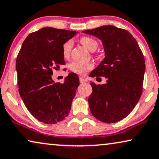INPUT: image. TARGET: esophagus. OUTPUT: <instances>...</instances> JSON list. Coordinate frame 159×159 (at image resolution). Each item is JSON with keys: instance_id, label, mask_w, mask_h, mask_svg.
Here are the masks:
<instances>
[{"instance_id": "obj_1", "label": "esophagus", "mask_w": 159, "mask_h": 159, "mask_svg": "<svg viewBox=\"0 0 159 159\" xmlns=\"http://www.w3.org/2000/svg\"><path fill=\"white\" fill-rule=\"evenodd\" d=\"M87 82V80L85 79V78L82 77H80V83H84V82Z\"/></svg>"}]
</instances>
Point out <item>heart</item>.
<instances>
[{
  "label": "heart",
  "instance_id": "heart-1",
  "mask_svg": "<svg viewBox=\"0 0 159 159\" xmlns=\"http://www.w3.org/2000/svg\"><path fill=\"white\" fill-rule=\"evenodd\" d=\"M80 42L83 46L89 49V51H95L98 46V43L95 39L89 36H82L80 38ZM72 47V41L71 40L66 41L62 46V54L64 58H68L70 56L71 50ZM93 68V64L89 63H80L78 61H73L70 64V70L76 74L84 75Z\"/></svg>",
  "mask_w": 159,
  "mask_h": 159
}]
</instances>
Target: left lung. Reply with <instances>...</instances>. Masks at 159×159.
Instances as JSON below:
<instances>
[{
  "label": "left lung",
  "mask_w": 159,
  "mask_h": 159,
  "mask_svg": "<svg viewBox=\"0 0 159 159\" xmlns=\"http://www.w3.org/2000/svg\"><path fill=\"white\" fill-rule=\"evenodd\" d=\"M83 32L102 40L105 54L104 60L89 75L107 78L105 84L90 83L91 113L103 123H116L130 114L141 98L146 69L143 54L125 29L103 26Z\"/></svg>",
  "instance_id": "1"
}]
</instances>
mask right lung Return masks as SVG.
Listing matches in <instances>:
<instances>
[{"label":"right lung","mask_w":159,"mask_h":159,"mask_svg":"<svg viewBox=\"0 0 159 159\" xmlns=\"http://www.w3.org/2000/svg\"><path fill=\"white\" fill-rule=\"evenodd\" d=\"M75 31L45 27L26 38L16 59L18 92L32 116L46 124L68 116L79 77L71 72L64 83L52 80L53 69L65 64L62 46Z\"/></svg>","instance_id":"obj_1"}]
</instances>
